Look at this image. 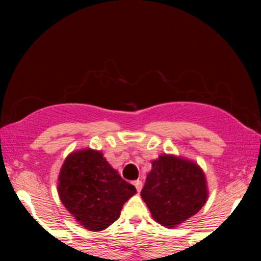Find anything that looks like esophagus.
Returning <instances> with one entry per match:
<instances>
[{
  "label": "esophagus",
  "mask_w": 261,
  "mask_h": 261,
  "mask_svg": "<svg viewBox=\"0 0 261 261\" xmlns=\"http://www.w3.org/2000/svg\"><path fill=\"white\" fill-rule=\"evenodd\" d=\"M133 184H134V187L137 188V191L140 192L141 191V188H142V181L138 179V180H134Z\"/></svg>",
  "instance_id": "34e87169"
}]
</instances>
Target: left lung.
<instances>
[{
  "label": "left lung",
  "mask_w": 261,
  "mask_h": 261,
  "mask_svg": "<svg viewBox=\"0 0 261 261\" xmlns=\"http://www.w3.org/2000/svg\"><path fill=\"white\" fill-rule=\"evenodd\" d=\"M153 219L166 227L183 223L205 204V177L198 165L173 155L152 163L141 190Z\"/></svg>",
  "instance_id": "1"
}]
</instances>
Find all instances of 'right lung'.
<instances>
[{
	"label": "right lung",
	"mask_w": 261,
	"mask_h": 261,
	"mask_svg": "<svg viewBox=\"0 0 261 261\" xmlns=\"http://www.w3.org/2000/svg\"><path fill=\"white\" fill-rule=\"evenodd\" d=\"M58 192L63 204L82 226L103 230L119 219L137 190L122 179L102 153L83 149L67 156L60 170Z\"/></svg>",
	"instance_id": "right-lung-1"
}]
</instances>
